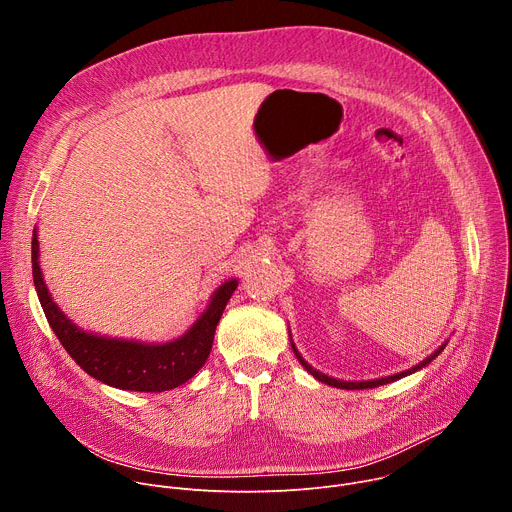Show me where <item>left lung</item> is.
<instances>
[{"label": "left lung", "mask_w": 512, "mask_h": 512, "mask_svg": "<svg viewBox=\"0 0 512 512\" xmlns=\"http://www.w3.org/2000/svg\"><path fill=\"white\" fill-rule=\"evenodd\" d=\"M291 338V336H289ZM291 348H294V352H296V356H298V360H300V364L302 367L314 377V379H318V381H322V383H326V385H330V387H336V389H348V391H354V389H373V387H379V385H387V383H393V381H397V379H403V377H407V375H411V373H415V371H419V369H423V367H427V364L440 354L444 348H446V344L444 346H440L437 348L431 356H427L425 360H421L419 364H415L413 369H409V371H403V373H397V375H393V377H385V379H375V381H356V383H352V381H340V379H332V377H328V375H324V373H320V371H316V369H312L310 364L302 358V354L298 352V348H296V344L291 342Z\"/></svg>", "instance_id": "8db88e82"}]
</instances>
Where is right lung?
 I'll list each match as a JSON object with an SVG mask.
<instances>
[{"instance_id": "obj_1", "label": "right lung", "mask_w": 512, "mask_h": 512, "mask_svg": "<svg viewBox=\"0 0 512 512\" xmlns=\"http://www.w3.org/2000/svg\"><path fill=\"white\" fill-rule=\"evenodd\" d=\"M38 251V235L34 229V285L46 320L58 336L60 344L72 358H75V362L87 375L109 387L123 391L162 393L180 387L182 383L192 379L206 362L212 348L216 324L221 320L227 302L231 300L233 291L239 285L237 279L225 281L214 291L208 308L194 322V326L172 342L148 344L139 340L109 338L85 332L77 324H72V320H68L66 314L54 304L52 296L48 294L46 281L42 277Z\"/></svg>"}]
</instances>
